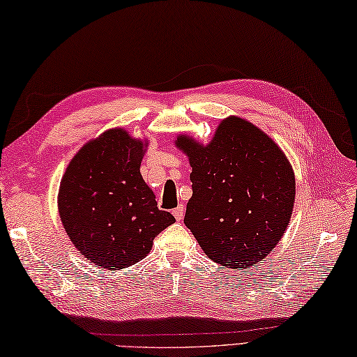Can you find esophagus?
Wrapping results in <instances>:
<instances>
[{
    "instance_id": "obj_1",
    "label": "esophagus",
    "mask_w": 357,
    "mask_h": 357,
    "mask_svg": "<svg viewBox=\"0 0 357 357\" xmlns=\"http://www.w3.org/2000/svg\"><path fill=\"white\" fill-rule=\"evenodd\" d=\"M184 213H185V208H184V206H178L176 208L173 210V216L178 219V221H181V219L184 218Z\"/></svg>"
}]
</instances>
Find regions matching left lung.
<instances>
[{"mask_svg":"<svg viewBox=\"0 0 357 357\" xmlns=\"http://www.w3.org/2000/svg\"><path fill=\"white\" fill-rule=\"evenodd\" d=\"M190 158L192 190L184 224L216 264L244 268L282 238L294 206L291 165L267 135L231 116L207 147L176 141Z\"/></svg>","mask_w":357,"mask_h":357,"instance_id":"left-lung-1","label":"left lung"}]
</instances>
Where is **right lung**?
Here are the masks:
<instances>
[{"mask_svg":"<svg viewBox=\"0 0 357 357\" xmlns=\"http://www.w3.org/2000/svg\"><path fill=\"white\" fill-rule=\"evenodd\" d=\"M141 141L113 128L86 144L63 176L58 207L64 229L79 253L100 268L139 262L174 222L173 215L156 207L144 183Z\"/></svg>","mask_w":357,"mask_h":357,"instance_id":"add662e5","label":"right lung"}]
</instances>
